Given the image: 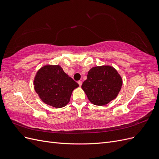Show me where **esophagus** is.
<instances>
[{
    "label": "esophagus",
    "mask_w": 159,
    "mask_h": 159,
    "mask_svg": "<svg viewBox=\"0 0 159 159\" xmlns=\"http://www.w3.org/2000/svg\"><path fill=\"white\" fill-rule=\"evenodd\" d=\"M78 84H79V85H80V86H81V85H82V81H81V80L78 81Z\"/></svg>",
    "instance_id": "1"
}]
</instances>
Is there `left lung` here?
Listing matches in <instances>:
<instances>
[{
	"label": "left lung",
	"mask_w": 159,
	"mask_h": 159,
	"mask_svg": "<svg viewBox=\"0 0 159 159\" xmlns=\"http://www.w3.org/2000/svg\"><path fill=\"white\" fill-rule=\"evenodd\" d=\"M122 84L121 77L113 67L97 66L88 71L81 88L91 103L102 106L116 98Z\"/></svg>",
	"instance_id": "obj_1"
}]
</instances>
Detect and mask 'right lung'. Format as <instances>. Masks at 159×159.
<instances>
[{
  "mask_svg": "<svg viewBox=\"0 0 159 159\" xmlns=\"http://www.w3.org/2000/svg\"><path fill=\"white\" fill-rule=\"evenodd\" d=\"M34 85L42 102L56 108L66 106L72 91L79 86L59 65L41 68L35 76Z\"/></svg>",
  "mask_w": 159,
  "mask_h": 159,
  "instance_id": "obj_1",
  "label": "right lung"
}]
</instances>
